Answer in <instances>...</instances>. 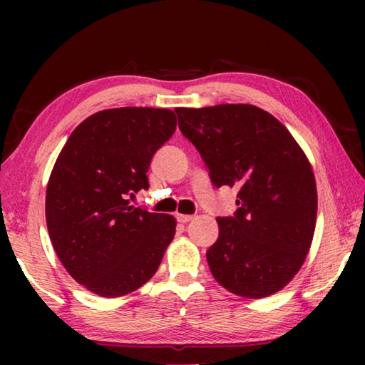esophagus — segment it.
<instances>
[{"instance_id": "1", "label": "esophagus", "mask_w": 365, "mask_h": 365, "mask_svg": "<svg viewBox=\"0 0 365 365\" xmlns=\"http://www.w3.org/2000/svg\"><path fill=\"white\" fill-rule=\"evenodd\" d=\"M195 215H188V214H177V220L182 222V224H188L190 220H193Z\"/></svg>"}]
</instances>
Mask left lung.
Segmentation results:
<instances>
[{
	"label": "left lung",
	"instance_id": "8db88e82",
	"mask_svg": "<svg viewBox=\"0 0 365 365\" xmlns=\"http://www.w3.org/2000/svg\"><path fill=\"white\" fill-rule=\"evenodd\" d=\"M175 113L215 187L238 188L237 212L217 219L219 238L206 252L212 277L243 298L280 292L304 264L316 230L317 187L304 151L252 104Z\"/></svg>",
	"mask_w": 365,
	"mask_h": 365
}]
</instances>
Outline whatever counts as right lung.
Here are the masks:
<instances>
[{"label": "right lung", "mask_w": 365, "mask_h": 365, "mask_svg": "<svg viewBox=\"0 0 365 365\" xmlns=\"http://www.w3.org/2000/svg\"><path fill=\"white\" fill-rule=\"evenodd\" d=\"M177 128L174 110L104 109L71 133L46 187L53 248L73 280L119 298L156 274L177 222L127 200L148 188L146 172Z\"/></svg>", "instance_id": "right-lung-1"}]
</instances>
